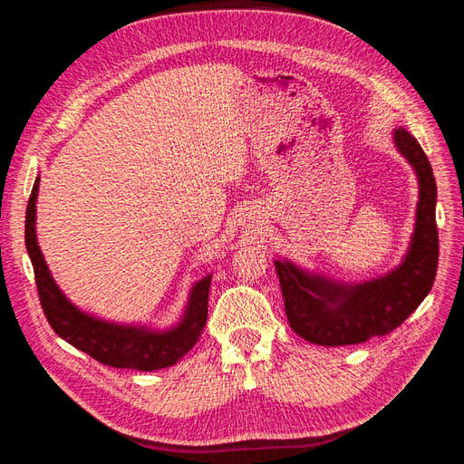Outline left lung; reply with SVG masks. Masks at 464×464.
Instances as JSON below:
<instances>
[{
    "label": "left lung",
    "instance_id": "8db88e82",
    "mask_svg": "<svg viewBox=\"0 0 464 464\" xmlns=\"http://www.w3.org/2000/svg\"><path fill=\"white\" fill-rule=\"evenodd\" d=\"M395 145L418 176L420 198L414 236L395 271L362 285H336L290 261H275L290 327L321 346H346L397 329L433 286L440 237L435 224L438 188L426 152L406 130H395Z\"/></svg>",
    "mask_w": 464,
    "mask_h": 464
}]
</instances>
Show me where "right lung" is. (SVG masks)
<instances>
[{
	"instance_id": "1",
	"label": "right lung",
	"mask_w": 464,
	"mask_h": 464,
	"mask_svg": "<svg viewBox=\"0 0 464 464\" xmlns=\"http://www.w3.org/2000/svg\"><path fill=\"white\" fill-rule=\"evenodd\" d=\"M38 184L40 179L36 178L29 205H26L24 244L33 261L40 305L44 310L50 327L63 341L87 353L104 366L139 372H154L174 366L199 341V334L207 323L208 288L213 275L201 278L191 288L184 319L174 329L162 333L149 331L145 327L116 325V323H106L82 314L53 283L48 265L38 247L34 228Z\"/></svg>"
}]
</instances>
